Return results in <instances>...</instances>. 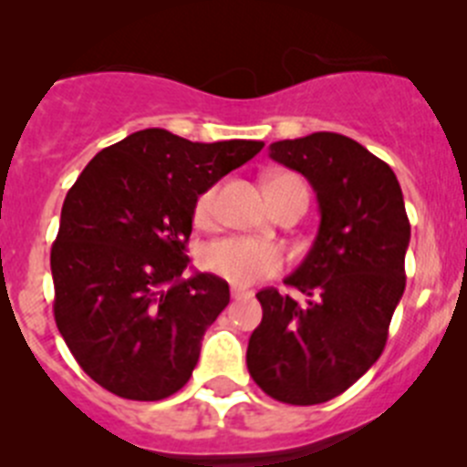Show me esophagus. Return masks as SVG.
<instances>
[{
    "label": "esophagus",
    "instance_id": "34e87169",
    "mask_svg": "<svg viewBox=\"0 0 467 467\" xmlns=\"http://www.w3.org/2000/svg\"><path fill=\"white\" fill-rule=\"evenodd\" d=\"M251 290H246V287H239V285H234L233 287V299H248L251 297Z\"/></svg>",
    "mask_w": 467,
    "mask_h": 467
}]
</instances>
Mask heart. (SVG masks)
<instances>
[{"label":"heart","instance_id":"heart-1","mask_svg":"<svg viewBox=\"0 0 467 467\" xmlns=\"http://www.w3.org/2000/svg\"><path fill=\"white\" fill-rule=\"evenodd\" d=\"M293 186H304L297 174H272L267 180L269 200L281 191L293 189ZM216 195H219V186H209L195 200L193 221L202 228L212 225L213 213H216ZM283 265H285V258H283V251L276 244L254 237L216 239V242L207 244V248L202 251V267L212 272L213 276L233 283V285H251L260 278L274 276V274L281 272Z\"/></svg>","mask_w":467,"mask_h":467}]
</instances>
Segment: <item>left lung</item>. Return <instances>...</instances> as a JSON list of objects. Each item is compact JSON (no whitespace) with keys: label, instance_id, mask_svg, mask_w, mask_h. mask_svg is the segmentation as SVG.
<instances>
[{"label":"left lung","instance_id":"1","mask_svg":"<svg viewBox=\"0 0 467 467\" xmlns=\"http://www.w3.org/2000/svg\"><path fill=\"white\" fill-rule=\"evenodd\" d=\"M269 156L297 170L316 191L320 228L285 285L260 290L263 322L248 338L255 385L290 405L332 400L378 361L405 290L410 221L394 170L341 133H311L269 145Z\"/></svg>","mask_w":467,"mask_h":467}]
</instances>
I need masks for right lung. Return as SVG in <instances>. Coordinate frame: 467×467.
<instances>
[{"label":"right lung","mask_w":467,"mask_h":467,"mask_svg":"<svg viewBox=\"0 0 467 467\" xmlns=\"http://www.w3.org/2000/svg\"><path fill=\"white\" fill-rule=\"evenodd\" d=\"M263 147L145 129L99 151L71 186L50 251L52 308L103 389L161 400L189 382L207 327L230 302L223 278H182L193 204Z\"/></svg>","instance_id":"add662e5"}]
</instances>
